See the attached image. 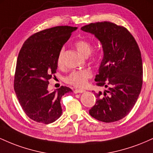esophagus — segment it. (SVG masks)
<instances>
[{
    "label": "esophagus",
    "instance_id": "obj_1",
    "mask_svg": "<svg viewBox=\"0 0 153 153\" xmlns=\"http://www.w3.org/2000/svg\"><path fill=\"white\" fill-rule=\"evenodd\" d=\"M85 90H83V89H75L74 91V93L75 94H81V93H83L85 92Z\"/></svg>",
    "mask_w": 153,
    "mask_h": 153
}]
</instances>
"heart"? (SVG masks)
Instances as JSON below:
<instances>
[{"instance_id": "1", "label": "heart", "mask_w": 153, "mask_h": 153, "mask_svg": "<svg viewBox=\"0 0 153 153\" xmlns=\"http://www.w3.org/2000/svg\"><path fill=\"white\" fill-rule=\"evenodd\" d=\"M75 45L77 50L84 56H88L90 54L92 51V45L85 40H79L75 43ZM63 52H64V50L62 49L57 57L58 65H61L62 63ZM91 76H92V72L91 70L88 68H83V69L72 72L66 78V81L75 87H83L86 85L88 79L91 78Z\"/></svg>"}]
</instances>
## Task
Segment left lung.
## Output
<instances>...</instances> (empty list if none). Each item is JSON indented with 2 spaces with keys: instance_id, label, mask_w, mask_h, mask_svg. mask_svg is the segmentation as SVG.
Listing matches in <instances>:
<instances>
[{
  "instance_id": "1",
  "label": "left lung",
  "mask_w": 153,
  "mask_h": 153,
  "mask_svg": "<svg viewBox=\"0 0 153 153\" xmlns=\"http://www.w3.org/2000/svg\"><path fill=\"white\" fill-rule=\"evenodd\" d=\"M81 30L94 34L102 45L103 57L95 81L107 88L95 93L97 99L89 114L101 122H117L130 112L141 91L143 71L140 48L126 28L114 23H91Z\"/></svg>"
}]
</instances>
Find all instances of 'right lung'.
<instances>
[{
	"label": "right lung",
	"instance_id": "right-lung-1",
	"mask_svg": "<svg viewBox=\"0 0 153 153\" xmlns=\"http://www.w3.org/2000/svg\"><path fill=\"white\" fill-rule=\"evenodd\" d=\"M77 27L59 26L31 35L24 43L17 59L14 90L23 110L36 122L50 124L62 115L60 99L72 92L61 86L49 91L50 79L56 73L57 57Z\"/></svg>",
	"mask_w": 153,
	"mask_h": 153
}]
</instances>
